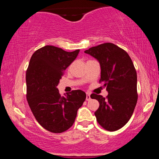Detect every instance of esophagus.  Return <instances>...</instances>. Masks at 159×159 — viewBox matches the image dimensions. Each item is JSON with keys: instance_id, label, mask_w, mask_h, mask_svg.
<instances>
[{"instance_id": "esophagus-1", "label": "esophagus", "mask_w": 159, "mask_h": 159, "mask_svg": "<svg viewBox=\"0 0 159 159\" xmlns=\"http://www.w3.org/2000/svg\"><path fill=\"white\" fill-rule=\"evenodd\" d=\"M90 99V93H86V100L87 101H89Z\"/></svg>"}]
</instances>
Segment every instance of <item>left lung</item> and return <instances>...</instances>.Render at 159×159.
Masks as SVG:
<instances>
[{
  "label": "left lung",
  "mask_w": 159,
  "mask_h": 159,
  "mask_svg": "<svg viewBox=\"0 0 159 159\" xmlns=\"http://www.w3.org/2000/svg\"><path fill=\"white\" fill-rule=\"evenodd\" d=\"M84 53L99 63V81L108 93L106 98L91 94L99 102L95 112L96 120L107 131L118 130L130 120L138 101L137 72L132 59L123 49L110 43L92 47Z\"/></svg>",
  "instance_id": "left-lung-1"
}]
</instances>
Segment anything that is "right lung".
<instances>
[{
  "mask_svg": "<svg viewBox=\"0 0 159 159\" xmlns=\"http://www.w3.org/2000/svg\"><path fill=\"white\" fill-rule=\"evenodd\" d=\"M79 51L68 52L45 45L30 60L26 72L27 102L38 123L49 132L61 133L69 129L85 101L86 93L81 90L61 96L57 89L61 76Z\"/></svg>",
  "mask_w": 159,
  "mask_h": 159,
  "instance_id": "add662e5",
  "label": "right lung"
}]
</instances>
